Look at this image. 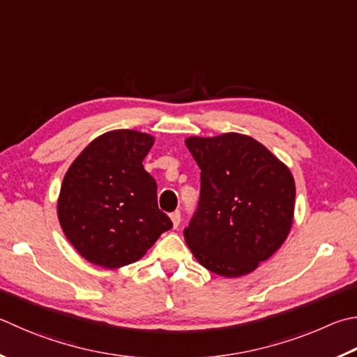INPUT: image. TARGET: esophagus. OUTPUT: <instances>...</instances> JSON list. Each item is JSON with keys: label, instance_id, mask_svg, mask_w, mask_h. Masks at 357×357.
<instances>
[{"label": "esophagus", "instance_id": "1", "mask_svg": "<svg viewBox=\"0 0 357 357\" xmlns=\"http://www.w3.org/2000/svg\"><path fill=\"white\" fill-rule=\"evenodd\" d=\"M170 218H172V223H173V228H178L179 223H181V212L179 211H174L170 213Z\"/></svg>", "mask_w": 357, "mask_h": 357}]
</instances>
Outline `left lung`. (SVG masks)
Listing matches in <instances>:
<instances>
[{"label": "left lung", "instance_id": "obj_1", "mask_svg": "<svg viewBox=\"0 0 357 357\" xmlns=\"http://www.w3.org/2000/svg\"><path fill=\"white\" fill-rule=\"evenodd\" d=\"M201 170L198 207L184 229L197 261L225 278L248 275L286 241L295 209L289 168L248 135L189 137Z\"/></svg>", "mask_w": 357, "mask_h": 357}]
</instances>
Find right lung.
<instances>
[{
  "mask_svg": "<svg viewBox=\"0 0 357 357\" xmlns=\"http://www.w3.org/2000/svg\"><path fill=\"white\" fill-rule=\"evenodd\" d=\"M150 134L116 129L84 148L62 181L57 217L75 250L95 265L139 261L172 220L158 206V184L142 160Z\"/></svg>",
  "mask_w": 357,
  "mask_h": 357,
  "instance_id": "obj_1",
  "label": "right lung"
}]
</instances>
